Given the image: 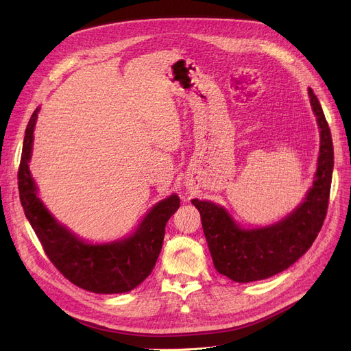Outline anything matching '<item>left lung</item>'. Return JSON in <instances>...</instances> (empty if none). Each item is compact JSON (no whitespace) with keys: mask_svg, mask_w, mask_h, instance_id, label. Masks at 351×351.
Here are the masks:
<instances>
[{"mask_svg":"<svg viewBox=\"0 0 351 351\" xmlns=\"http://www.w3.org/2000/svg\"><path fill=\"white\" fill-rule=\"evenodd\" d=\"M308 97L320 129V152L315 180L303 204L278 223L243 229L225 208L192 199L200 213L215 269L233 282L263 280L286 270L308 250L323 226L335 165L333 141L322 105L311 88Z\"/></svg>","mask_w":351,"mask_h":351,"instance_id":"1","label":"left lung"}]
</instances>
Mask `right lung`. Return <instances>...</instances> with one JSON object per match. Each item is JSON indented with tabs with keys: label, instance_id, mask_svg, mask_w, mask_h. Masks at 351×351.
Masks as SVG:
<instances>
[{
	"label": "right lung",
	"instance_id": "1",
	"mask_svg": "<svg viewBox=\"0 0 351 351\" xmlns=\"http://www.w3.org/2000/svg\"><path fill=\"white\" fill-rule=\"evenodd\" d=\"M40 108L34 110L25 129L18 169L21 205L45 254L64 278L92 293H125L139 286L155 267L162 249L165 226L178 210L180 200L171 195L156 204L134 234L118 242L94 245L71 233L57 222L36 195L28 162L32 154L34 128Z\"/></svg>",
	"mask_w": 351,
	"mask_h": 351
}]
</instances>
